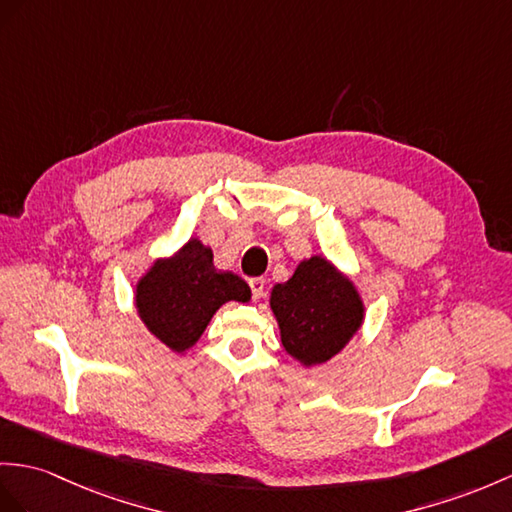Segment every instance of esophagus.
I'll return each mask as SVG.
<instances>
[{"label":"esophagus","mask_w":512,"mask_h":512,"mask_svg":"<svg viewBox=\"0 0 512 512\" xmlns=\"http://www.w3.org/2000/svg\"><path fill=\"white\" fill-rule=\"evenodd\" d=\"M249 286H252V297H254V302H258V299H263V295H265V280H263V278H254V280H249Z\"/></svg>","instance_id":"34e87169"}]
</instances>
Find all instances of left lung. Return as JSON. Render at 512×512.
<instances>
[{
    "label": "left lung",
    "instance_id": "1",
    "mask_svg": "<svg viewBox=\"0 0 512 512\" xmlns=\"http://www.w3.org/2000/svg\"><path fill=\"white\" fill-rule=\"evenodd\" d=\"M269 306L286 354L306 369L341 354L365 321L356 284L321 254L304 258L289 280L273 284Z\"/></svg>",
    "mask_w": 512,
    "mask_h": 512
}]
</instances>
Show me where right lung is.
Here are the masks:
<instances>
[{"instance_id": "1", "label": "right lung", "mask_w": 512, "mask_h": 512, "mask_svg": "<svg viewBox=\"0 0 512 512\" xmlns=\"http://www.w3.org/2000/svg\"><path fill=\"white\" fill-rule=\"evenodd\" d=\"M249 299L247 282L232 271H217L213 249L197 236L171 256L156 258L134 286L136 315L176 354L191 350L223 304Z\"/></svg>"}]
</instances>
